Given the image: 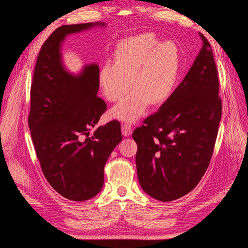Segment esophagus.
<instances>
[{
    "instance_id": "obj_1",
    "label": "esophagus",
    "mask_w": 248,
    "mask_h": 248,
    "mask_svg": "<svg viewBox=\"0 0 248 248\" xmlns=\"http://www.w3.org/2000/svg\"><path fill=\"white\" fill-rule=\"evenodd\" d=\"M122 133L124 137H129L132 133V126L128 123H124L122 125Z\"/></svg>"
}]
</instances>
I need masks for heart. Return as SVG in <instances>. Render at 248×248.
<instances>
[{"label": "heart", "instance_id": "1", "mask_svg": "<svg viewBox=\"0 0 248 248\" xmlns=\"http://www.w3.org/2000/svg\"><path fill=\"white\" fill-rule=\"evenodd\" d=\"M179 74V52L171 41L158 43L151 33L123 40L115 54V64H104L99 85L104 97L118 101L133 91L109 111L111 118L133 123L144 116L151 102L166 101L174 91Z\"/></svg>", "mask_w": 248, "mask_h": 248}]
</instances>
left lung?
<instances>
[{
	"mask_svg": "<svg viewBox=\"0 0 248 248\" xmlns=\"http://www.w3.org/2000/svg\"><path fill=\"white\" fill-rule=\"evenodd\" d=\"M202 46L186 77L158 111L133 131L140 187L160 202L196 187L209 166L221 118L219 82L211 46Z\"/></svg>",
	"mask_w": 248,
	"mask_h": 248,
	"instance_id": "obj_1",
	"label": "left lung"
}]
</instances>
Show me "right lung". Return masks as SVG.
I'll return each mask as SVG.
<instances>
[{"label": "right lung", "mask_w": 248, "mask_h": 248, "mask_svg": "<svg viewBox=\"0 0 248 248\" xmlns=\"http://www.w3.org/2000/svg\"><path fill=\"white\" fill-rule=\"evenodd\" d=\"M106 27L104 22L66 25L44 42L37 58L31 86L29 128L41 170L62 197L82 202L100 192L104 166L122 140L116 120L90 130L107 110L97 96L99 66L91 63L73 74L66 69L62 43L67 36Z\"/></svg>", "instance_id": "right-lung-1"}]
</instances>
